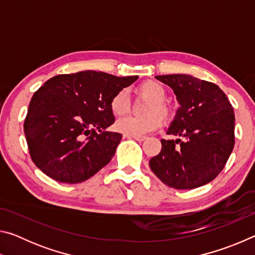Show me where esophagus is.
<instances>
[{"label": "esophagus", "mask_w": 255, "mask_h": 255, "mask_svg": "<svg viewBox=\"0 0 255 255\" xmlns=\"http://www.w3.org/2000/svg\"><path fill=\"white\" fill-rule=\"evenodd\" d=\"M124 138H133V139H136L138 141H143L147 137H146V136H129V135H124Z\"/></svg>", "instance_id": "1"}]
</instances>
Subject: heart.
<instances>
[{
	"label": "heart",
	"instance_id": "heart-1",
	"mask_svg": "<svg viewBox=\"0 0 255 255\" xmlns=\"http://www.w3.org/2000/svg\"><path fill=\"white\" fill-rule=\"evenodd\" d=\"M138 96L145 97L150 100L143 118L126 117L119 119L115 128L124 135L141 136L161 127L162 120L169 122L173 117V111L165 102L166 91L162 84L155 81H145L136 89ZM130 109V103L126 91H119L111 98L110 110L115 117H123L127 115Z\"/></svg>",
	"mask_w": 255,
	"mask_h": 255
}]
</instances>
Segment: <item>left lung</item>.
Instances as JSON below:
<instances>
[{"instance_id":"8db88e82","label":"left lung","mask_w":255,"mask_h":255,"mask_svg":"<svg viewBox=\"0 0 255 255\" xmlns=\"http://www.w3.org/2000/svg\"><path fill=\"white\" fill-rule=\"evenodd\" d=\"M169 85L180 108L162 149L149 167L163 183L188 190L205 185L221 173L234 148L235 115L218 85L185 74L155 76Z\"/></svg>"}]
</instances>
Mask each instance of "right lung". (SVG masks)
Wrapping results in <instances>:
<instances>
[{"instance_id": "1", "label": "right lung", "mask_w": 255, "mask_h": 255, "mask_svg": "<svg viewBox=\"0 0 255 255\" xmlns=\"http://www.w3.org/2000/svg\"><path fill=\"white\" fill-rule=\"evenodd\" d=\"M138 79L83 71L51 77L31 98L23 129L32 162L49 178L81 183L114 157L122 140L110 100Z\"/></svg>"}]
</instances>
